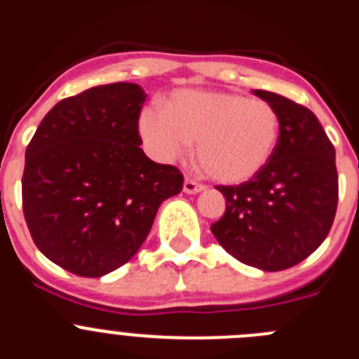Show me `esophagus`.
Masks as SVG:
<instances>
[{
	"instance_id": "34e87169",
	"label": "esophagus",
	"mask_w": 359,
	"mask_h": 359,
	"mask_svg": "<svg viewBox=\"0 0 359 359\" xmlns=\"http://www.w3.org/2000/svg\"><path fill=\"white\" fill-rule=\"evenodd\" d=\"M201 190H205V185L194 182V180H190V177H187L185 183H183V192H187V194H198Z\"/></svg>"
}]
</instances>
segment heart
<instances>
[{
    "label": "heart",
    "mask_w": 359,
    "mask_h": 359,
    "mask_svg": "<svg viewBox=\"0 0 359 359\" xmlns=\"http://www.w3.org/2000/svg\"><path fill=\"white\" fill-rule=\"evenodd\" d=\"M145 144L161 160H176L198 144L196 160L208 177L236 185L252 180L273 156L280 115L266 100L224 91L182 90L165 111L147 107L140 116Z\"/></svg>",
    "instance_id": "b5f03b06"
}]
</instances>
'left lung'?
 Instances as JSON below:
<instances>
[{"label": "left lung", "instance_id": "left-lung-1", "mask_svg": "<svg viewBox=\"0 0 359 359\" xmlns=\"http://www.w3.org/2000/svg\"><path fill=\"white\" fill-rule=\"evenodd\" d=\"M253 93L280 115L278 145L252 180L215 187L226 210L210 230L243 264L282 271L307 259L331 230L338 207L336 154L313 111L271 91Z\"/></svg>", "mask_w": 359, "mask_h": 359}]
</instances>
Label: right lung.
Returning <instances> with one entry per match:
<instances>
[{
    "instance_id": "right-lung-1",
    "label": "right lung",
    "mask_w": 359,
    "mask_h": 359,
    "mask_svg": "<svg viewBox=\"0 0 359 359\" xmlns=\"http://www.w3.org/2000/svg\"><path fill=\"white\" fill-rule=\"evenodd\" d=\"M145 91L95 86L57 102L25 152L23 214L44 257L79 277H102L138 252L183 174L149 160L138 118Z\"/></svg>"
}]
</instances>
